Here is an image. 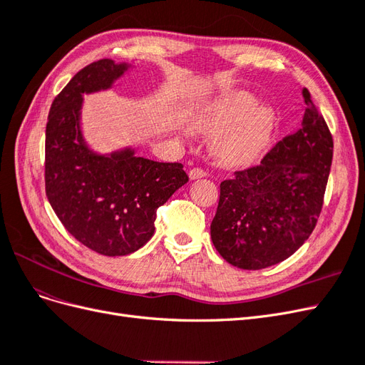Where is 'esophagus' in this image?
<instances>
[{"label":"esophagus","instance_id":"1","mask_svg":"<svg viewBox=\"0 0 365 365\" xmlns=\"http://www.w3.org/2000/svg\"><path fill=\"white\" fill-rule=\"evenodd\" d=\"M207 173H205V170H202V169H197V168H195V169H192L190 172H189V176H190V180H200V178H204Z\"/></svg>","mask_w":365,"mask_h":365}]
</instances>
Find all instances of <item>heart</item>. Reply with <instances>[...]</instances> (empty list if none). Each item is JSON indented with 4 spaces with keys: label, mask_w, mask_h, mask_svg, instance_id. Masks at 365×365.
<instances>
[{
    "label": "heart",
    "mask_w": 365,
    "mask_h": 365,
    "mask_svg": "<svg viewBox=\"0 0 365 365\" xmlns=\"http://www.w3.org/2000/svg\"><path fill=\"white\" fill-rule=\"evenodd\" d=\"M256 97L233 93L204 105L195 115V126L207 134H217L216 153L231 164H244L259 155L272 129L274 114L267 106H257Z\"/></svg>",
    "instance_id": "b5f03b06"
}]
</instances>
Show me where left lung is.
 <instances>
[{"mask_svg": "<svg viewBox=\"0 0 365 365\" xmlns=\"http://www.w3.org/2000/svg\"><path fill=\"white\" fill-rule=\"evenodd\" d=\"M303 97L300 129L257 165L220 182L210 233L220 256L240 269H263L292 256L322 213L334 140L307 90Z\"/></svg>", "mask_w": 365, "mask_h": 365, "instance_id": "8db88e82", "label": "left lung"}]
</instances>
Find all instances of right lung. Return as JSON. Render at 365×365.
I'll return each instance as SVG.
<instances>
[{
	"instance_id": "add662e5",
	"label": "right lung",
	"mask_w": 365,
	"mask_h": 365,
	"mask_svg": "<svg viewBox=\"0 0 365 365\" xmlns=\"http://www.w3.org/2000/svg\"><path fill=\"white\" fill-rule=\"evenodd\" d=\"M130 63L102 59L77 73L50 108L46 192L68 233L103 256L140 250L155 231L157 210L189 176L181 163L135 157L132 148L98 153L82 132L83 94L111 90Z\"/></svg>"
}]
</instances>
